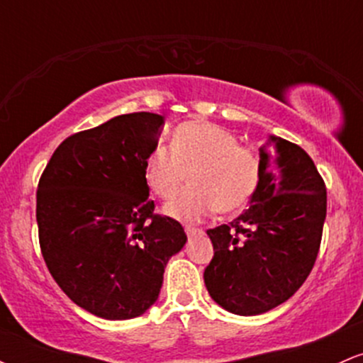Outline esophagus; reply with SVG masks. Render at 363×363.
<instances>
[{
  "label": "esophagus",
  "instance_id": "1",
  "mask_svg": "<svg viewBox=\"0 0 363 363\" xmlns=\"http://www.w3.org/2000/svg\"><path fill=\"white\" fill-rule=\"evenodd\" d=\"M186 234H187V237H194V235H199V234H203L201 230H199V228H194V227H186Z\"/></svg>",
  "mask_w": 363,
  "mask_h": 363
}]
</instances>
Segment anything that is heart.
Returning <instances> with one entry per match:
<instances>
[{"label": "heart", "instance_id": "1", "mask_svg": "<svg viewBox=\"0 0 363 363\" xmlns=\"http://www.w3.org/2000/svg\"><path fill=\"white\" fill-rule=\"evenodd\" d=\"M187 176L191 187L165 213L181 222H199L215 210L222 215L244 210L259 186L261 162L228 129L191 121L174 131L172 148L158 143L145 165L148 187L165 201L182 189Z\"/></svg>", "mask_w": 363, "mask_h": 363}]
</instances>
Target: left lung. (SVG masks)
<instances>
[{
    "label": "left lung",
    "mask_w": 363,
    "mask_h": 363,
    "mask_svg": "<svg viewBox=\"0 0 363 363\" xmlns=\"http://www.w3.org/2000/svg\"><path fill=\"white\" fill-rule=\"evenodd\" d=\"M259 162L249 210L206 232L215 251L205 269L208 294L237 315L264 314L301 289L326 220V186L298 145L269 135Z\"/></svg>",
    "instance_id": "8db88e82"
}]
</instances>
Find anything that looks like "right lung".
I'll list each match as a JSON object with an SVG mask.
<instances>
[{
    "label": "right lung",
    "instance_id": "obj_1",
    "mask_svg": "<svg viewBox=\"0 0 363 363\" xmlns=\"http://www.w3.org/2000/svg\"><path fill=\"white\" fill-rule=\"evenodd\" d=\"M164 116L133 112L66 138L37 187L44 261L61 290L97 318L145 314L165 266L184 247L182 225L153 213L145 165Z\"/></svg>",
    "mask_w": 363,
    "mask_h": 363
}]
</instances>
